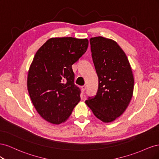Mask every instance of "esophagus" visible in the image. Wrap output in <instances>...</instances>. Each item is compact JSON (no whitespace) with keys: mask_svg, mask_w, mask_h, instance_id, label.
Instances as JSON below:
<instances>
[{"mask_svg":"<svg viewBox=\"0 0 159 159\" xmlns=\"http://www.w3.org/2000/svg\"><path fill=\"white\" fill-rule=\"evenodd\" d=\"M81 91H84L86 89V86H85V85L81 86Z\"/></svg>","mask_w":159,"mask_h":159,"instance_id":"34e87169","label":"esophagus"}]
</instances>
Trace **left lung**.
Returning a JSON list of instances; mask_svg holds the SVG:
<instances>
[{
	"mask_svg": "<svg viewBox=\"0 0 159 159\" xmlns=\"http://www.w3.org/2000/svg\"><path fill=\"white\" fill-rule=\"evenodd\" d=\"M91 56L99 79L98 92L85 103L95 116L110 123L124 113L131 102L134 78L125 53L109 38H90Z\"/></svg>",
	"mask_w": 159,
	"mask_h": 159,
	"instance_id": "8db88e82",
	"label": "left lung"
}]
</instances>
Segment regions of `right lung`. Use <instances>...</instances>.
<instances>
[{
    "mask_svg": "<svg viewBox=\"0 0 159 159\" xmlns=\"http://www.w3.org/2000/svg\"><path fill=\"white\" fill-rule=\"evenodd\" d=\"M88 44L87 38H52L36 52L28 70L27 88L34 106L46 121L64 123L80 102V90L74 83L71 67Z\"/></svg>",
    "mask_w": 159,
    "mask_h": 159,
    "instance_id": "1",
    "label": "right lung"
}]
</instances>
